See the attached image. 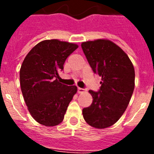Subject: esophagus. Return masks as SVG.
<instances>
[{
    "label": "esophagus",
    "instance_id": "esophagus-1",
    "mask_svg": "<svg viewBox=\"0 0 154 154\" xmlns=\"http://www.w3.org/2000/svg\"><path fill=\"white\" fill-rule=\"evenodd\" d=\"M84 89H82V88H78L77 89V92H78V93H82V92H84Z\"/></svg>",
    "mask_w": 154,
    "mask_h": 154
}]
</instances>
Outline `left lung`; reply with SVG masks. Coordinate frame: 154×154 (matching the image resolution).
<instances>
[{
  "mask_svg": "<svg viewBox=\"0 0 154 154\" xmlns=\"http://www.w3.org/2000/svg\"><path fill=\"white\" fill-rule=\"evenodd\" d=\"M81 46L93 72L102 77L99 90L89 91L93 100L82 109V115L92 127L104 129L116 123L127 108L135 86V71L128 55L111 41L98 39Z\"/></svg>",
  "mask_w": 154,
  "mask_h": 154,
  "instance_id": "1",
  "label": "left lung"
}]
</instances>
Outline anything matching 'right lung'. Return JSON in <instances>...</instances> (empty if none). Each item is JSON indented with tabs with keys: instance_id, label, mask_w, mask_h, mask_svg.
<instances>
[{
	"instance_id": "obj_1",
	"label": "right lung",
	"mask_w": 154,
	"mask_h": 154,
	"mask_svg": "<svg viewBox=\"0 0 154 154\" xmlns=\"http://www.w3.org/2000/svg\"><path fill=\"white\" fill-rule=\"evenodd\" d=\"M77 48L57 39L45 40L24 59L20 69L21 92L28 111L40 124L54 126L62 123L77 92L75 85L68 86L57 79L66 58Z\"/></svg>"
}]
</instances>
